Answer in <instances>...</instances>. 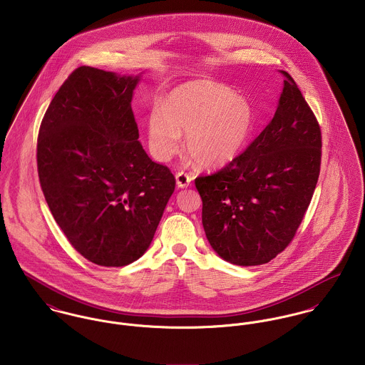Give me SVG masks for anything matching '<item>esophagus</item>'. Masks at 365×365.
<instances>
[{
	"mask_svg": "<svg viewBox=\"0 0 365 365\" xmlns=\"http://www.w3.org/2000/svg\"><path fill=\"white\" fill-rule=\"evenodd\" d=\"M175 181H177V187L178 188H187L191 185L192 177L184 171H180L175 174Z\"/></svg>",
	"mask_w": 365,
	"mask_h": 365,
	"instance_id": "esophagus-1",
	"label": "esophagus"
}]
</instances>
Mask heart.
Listing matches in <instances>:
<instances>
[{
    "instance_id": "heart-1",
    "label": "heart",
    "mask_w": 365,
    "mask_h": 365,
    "mask_svg": "<svg viewBox=\"0 0 365 365\" xmlns=\"http://www.w3.org/2000/svg\"><path fill=\"white\" fill-rule=\"evenodd\" d=\"M256 125L252 104L212 81H190L171 90L163 108L148 119L152 155L167 161L181 146V133L190 156L201 165L216 167L232 161L247 143Z\"/></svg>"
}]
</instances>
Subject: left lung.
I'll return each instance as SVG.
<instances>
[{
  "instance_id": "left-lung-1",
  "label": "left lung",
  "mask_w": 365,
  "mask_h": 365,
  "mask_svg": "<svg viewBox=\"0 0 365 365\" xmlns=\"http://www.w3.org/2000/svg\"><path fill=\"white\" fill-rule=\"evenodd\" d=\"M271 122L226 167L195 178L209 245L223 260L260 265L294 239L311 204L320 171L319 123L284 70Z\"/></svg>"
}]
</instances>
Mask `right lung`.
<instances>
[{
	"instance_id": "1",
	"label": "right lung",
	"mask_w": 365,
	"mask_h": 365,
	"mask_svg": "<svg viewBox=\"0 0 365 365\" xmlns=\"http://www.w3.org/2000/svg\"><path fill=\"white\" fill-rule=\"evenodd\" d=\"M139 80L81 66L39 129L38 173L53 217L83 257L103 267L146 253L175 188L139 142L130 104Z\"/></svg>"
}]
</instances>
